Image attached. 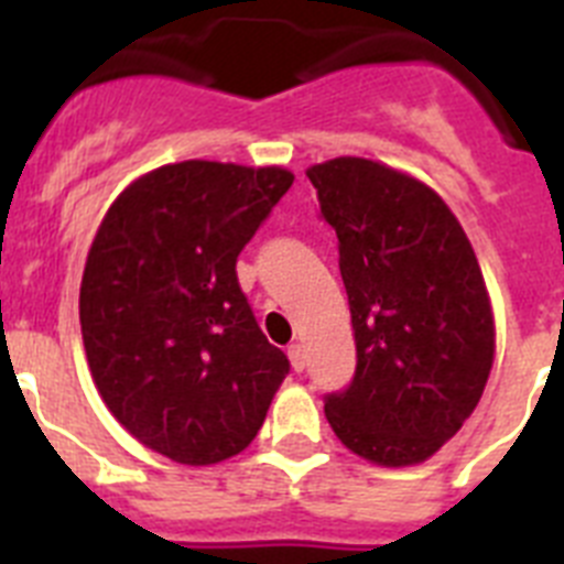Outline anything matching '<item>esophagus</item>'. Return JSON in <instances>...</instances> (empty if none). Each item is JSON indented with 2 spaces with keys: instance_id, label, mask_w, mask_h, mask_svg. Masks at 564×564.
<instances>
[{
  "instance_id": "34e87169",
  "label": "esophagus",
  "mask_w": 564,
  "mask_h": 564,
  "mask_svg": "<svg viewBox=\"0 0 564 564\" xmlns=\"http://www.w3.org/2000/svg\"><path fill=\"white\" fill-rule=\"evenodd\" d=\"M288 358H291L293 370H296V372L305 370L307 356H305V347H302V344H291V347H288Z\"/></svg>"
}]
</instances>
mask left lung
<instances>
[{"label":"left lung","mask_w":564,"mask_h":564,"mask_svg":"<svg viewBox=\"0 0 564 564\" xmlns=\"http://www.w3.org/2000/svg\"><path fill=\"white\" fill-rule=\"evenodd\" d=\"M338 237L356 376L325 398L338 441L376 466H417L475 412L495 313L466 231L417 177L367 158L307 169Z\"/></svg>","instance_id":"8db88e82"}]
</instances>
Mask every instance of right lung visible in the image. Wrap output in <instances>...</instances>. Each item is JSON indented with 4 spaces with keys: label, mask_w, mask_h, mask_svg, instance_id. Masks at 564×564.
Segmentation results:
<instances>
[{
    "label": "right lung",
    "mask_w": 564,
    "mask_h": 564,
    "mask_svg": "<svg viewBox=\"0 0 564 564\" xmlns=\"http://www.w3.org/2000/svg\"><path fill=\"white\" fill-rule=\"evenodd\" d=\"M291 183L282 166L166 163L115 197L89 246V372L115 421L169 460L239 455L291 370L237 282L239 251Z\"/></svg>",
    "instance_id": "right-lung-1"
}]
</instances>
